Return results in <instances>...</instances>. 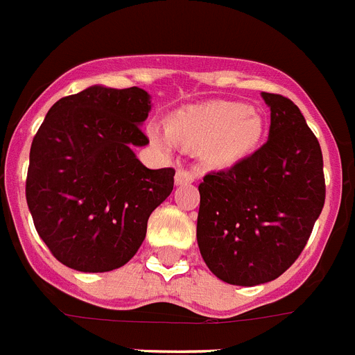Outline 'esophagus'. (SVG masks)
<instances>
[{
	"mask_svg": "<svg viewBox=\"0 0 355 355\" xmlns=\"http://www.w3.org/2000/svg\"><path fill=\"white\" fill-rule=\"evenodd\" d=\"M196 181V174L192 171H187V168H180L175 172V184H187L193 183Z\"/></svg>",
	"mask_w": 355,
	"mask_h": 355,
	"instance_id": "1",
	"label": "esophagus"
}]
</instances>
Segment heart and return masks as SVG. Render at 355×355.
<instances>
[{
	"instance_id": "obj_1",
	"label": "heart",
	"mask_w": 355,
	"mask_h": 355,
	"mask_svg": "<svg viewBox=\"0 0 355 355\" xmlns=\"http://www.w3.org/2000/svg\"><path fill=\"white\" fill-rule=\"evenodd\" d=\"M168 132L156 123L147 127L148 138L163 148L174 141L199 150L211 166H230L255 150L264 122L255 109L237 102L215 100L183 109L168 118Z\"/></svg>"
}]
</instances>
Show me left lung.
Segmentation results:
<instances>
[{
    "instance_id": "1",
    "label": "left lung",
    "mask_w": 355,
    "mask_h": 355,
    "mask_svg": "<svg viewBox=\"0 0 355 355\" xmlns=\"http://www.w3.org/2000/svg\"><path fill=\"white\" fill-rule=\"evenodd\" d=\"M262 98L271 109L268 141L199 184V251L232 286H259L287 271L325 205L322 147L304 114L286 96Z\"/></svg>"
}]
</instances>
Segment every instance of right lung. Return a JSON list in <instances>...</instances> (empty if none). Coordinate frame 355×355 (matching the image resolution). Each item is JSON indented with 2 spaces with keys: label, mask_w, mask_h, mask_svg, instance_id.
Segmentation results:
<instances>
[{
  "label": "right lung",
  "mask_w": 355,
  "mask_h": 355,
  "mask_svg": "<svg viewBox=\"0 0 355 355\" xmlns=\"http://www.w3.org/2000/svg\"><path fill=\"white\" fill-rule=\"evenodd\" d=\"M150 96L140 87L91 86L57 100L33 136L26 202L39 237L71 269L122 268L147 220L174 189V168L150 171L132 153Z\"/></svg>",
  "instance_id": "obj_1"
}]
</instances>
